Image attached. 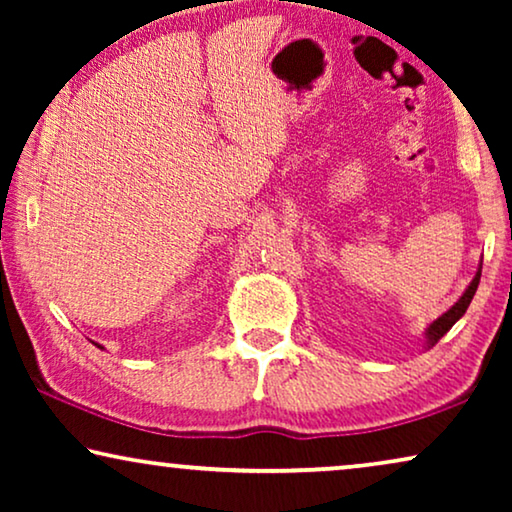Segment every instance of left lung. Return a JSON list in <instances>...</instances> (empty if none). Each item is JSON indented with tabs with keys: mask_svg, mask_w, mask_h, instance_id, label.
Returning a JSON list of instances; mask_svg holds the SVG:
<instances>
[{
	"mask_svg": "<svg viewBox=\"0 0 512 512\" xmlns=\"http://www.w3.org/2000/svg\"><path fill=\"white\" fill-rule=\"evenodd\" d=\"M480 275H482V263H480V268H478V272H475V277H473V282L468 284V289L464 291V296H461L457 303H454L450 310H447L443 317H438L436 321H433V324L426 328V345L429 347H433L436 345V342L443 338V335L450 331V328L457 324V321L464 317V312L468 310V305H471V300H473V296H475V291H478V284H480Z\"/></svg>",
	"mask_w": 512,
	"mask_h": 512,
	"instance_id": "8db88e82",
	"label": "left lung"
}]
</instances>
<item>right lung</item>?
I'll return each instance as SVG.
<instances>
[{
	"label": "right lung",
	"instance_id": "obj_1",
	"mask_svg": "<svg viewBox=\"0 0 512 512\" xmlns=\"http://www.w3.org/2000/svg\"><path fill=\"white\" fill-rule=\"evenodd\" d=\"M95 345H97V342H95ZM97 347H100V345H97ZM100 349H102V347H100Z\"/></svg>",
	"mask_w": 512,
	"mask_h": 512
}]
</instances>
